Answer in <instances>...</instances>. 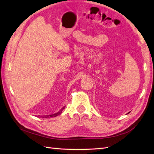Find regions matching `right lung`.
<instances>
[{"label":"right lung","mask_w":154,"mask_h":154,"mask_svg":"<svg viewBox=\"0 0 154 154\" xmlns=\"http://www.w3.org/2000/svg\"><path fill=\"white\" fill-rule=\"evenodd\" d=\"M65 106H64V107H63L61 109V110H60L59 112H57V113H55V114H51V115H49V116H38V117H42V118H52V117H56V116H57L58 115H59L60 114H61V112H62V111L65 109Z\"/></svg>","instance_id":"add662e5"}]
</instances>
